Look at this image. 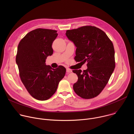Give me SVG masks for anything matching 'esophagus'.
I'll use <instances>...</instances> for the list:
<instances>
[{"mask_svg": "<svg viewBox=\"0 0 134 134\" xmlns=\"http://www.w3.org/2000/svg\"><path fill=\"white\" fill-rule=\"evenodd\" d=\"M66 72L67 73H69V72H72V70L69 69V68H67L66 69Z\"/></svg>", "mask_w": 134, "mask_h": 134, "instance_id": "34e87169", "label": "esophagus"}]
</instances>
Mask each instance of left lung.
<instances>
[{
	"mask_svg": "<svg viewBox=\"0 0 134 134\" xmlns=\"http://www.w3.org/2000/svg\"><path fill=\"white\" fill-rule=\"evenodd\" d=\"M66 35L76 47L75 60L80 63L87 62V68L83 71L72 70L78 76L73 89L83 99L96 97L106 86L115 68L113 43L102 30L92 26L67 30Z\"/></svg>",
	"mask_w": 134,
	"mask_h": 134,
	"instance_id": "obj_1",
	"label": "left lung"
}]
</instances>
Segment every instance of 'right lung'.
<instances>
[{"mask_svg":"<svg viewBox=\"0 0 134 134\" xmlns=\"http://www.w3.org/2000/svg\"><path fill=\"white\" fill-rule=\"evenodd\" d=\"M58 34L53 30L37 29L28 33L18 46L16 62L21 80L31 96L44 101L57 91L66 68L46 65L47 57L53 53L52 44Z\"/></svg>","mask_w":134,"mask_h":134,"instance_id":"1","label":"right lung"}]
</instances>
